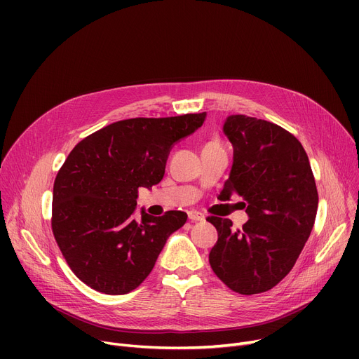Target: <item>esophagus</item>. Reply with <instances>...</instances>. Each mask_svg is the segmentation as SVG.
Instances as JSON below:
<instances>
[{
  "mask_svg": "<svg viewBox=\"0 0 359 359\" xmlns=\"http://www.w3.org/2000/svg\"><path fill=\"white\" fill-rule=\"evenodd\" d=\"M187 217H189V219H191L192 222L203 221V219H205V215H203L202 212H199V211H195V210H192V211L187 212Z\"/></svg>",
  "mask_w": 359,
  "mask_h": 359,
  "instance_id": "34e87169",
  "label": "esophagus"
}]
</instances>
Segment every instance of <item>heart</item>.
Segmentation results:
<instances>
[{
    "label": "heart",
    "instance_id": "obj_1",
    "mask_svg": "<svg viewBox=\"0 0 359 359\" xmlns=\"http://www.w3.org/2000/svg\"><path fill=\"white\" fill-rule=\"evenodd\" d=\"M205 145H221V144H219V141L217 138H212V140H210L208 142H206Z\"/></svg>",
    "mask_w": 359,
    "mask_h": 359
}]
</instances>
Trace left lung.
<instances>
[{"instance_id": "obj_1", "label": "left lung", "mask_w": 359, "mask_h": 359, "mask_svg": "<svg viewBox=\"0 0 359 359\" xmlns=\"http://www.w3.org/2000/svg\"><path fill=\"white\" fill-rule=\"evenodd\" d=\"M224 134L234 160L218 199L241 196L249 221L233 230L229 218H206L218 231L210 265L234 292H265L290 273L310 237L318 205L314 176L301 142L272 122L233 115Z\"/></svg>"}]
</instances>
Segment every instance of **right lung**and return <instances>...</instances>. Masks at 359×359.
Instances as JSON below:
<instances>
[{
  "label": "right lung",
  "mask_w": 359,
  "mask_h": 359,
  "mask_svg": "<svg viewBox=\"0 0 359 359\" xmlns=\"http://www.w3.org/2000/svg\"><path fill=\"white\" fill-rule=\"evenodd\" d=\"M206 113L110 123L72 148L53 183L52 231L68 266L109 295L134 291L153 271L168 236L187 215L134 217L138 187L160 183L173 144Z\"/></svg>",
  "instance_id": "right-lung-1"
}]
</instances>
